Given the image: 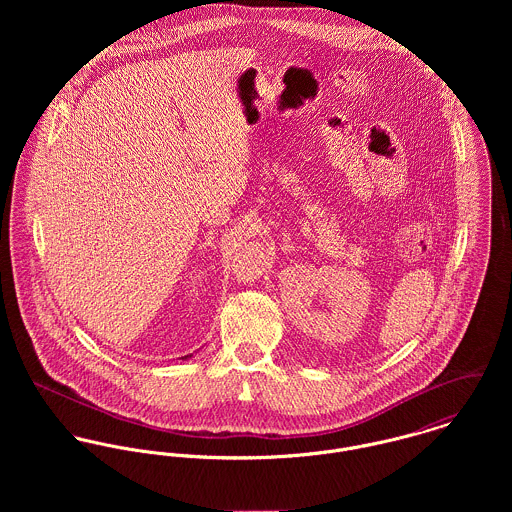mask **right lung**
<instances>
[{"label": "right lung", "mask_w": 512, "mask_h": 512, "mask_svg": "<svg viewBox=\"0 0 512 512\" xmlns=\"http://www.w3.org/2000/svg\"><path fill=\"white\" fill-rule=\"evenodd\" d=\"M189 357H191V355H187V357H185V359H189Z\"/></svg>", "instance_id": "add662e5"}]
</instances>
